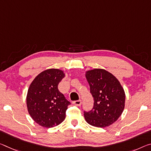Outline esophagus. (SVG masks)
<instances>
[{"label":"esophagus","mask_w":151,"mask_h":151,"mask_svg":"<svg viewBox=\"0 0 151 151\" xmlns=\"http://www.w3.org/2000/svg\"><path fill=\"white\" fill-rule=\"evenodd\" d=\"M73 104L76 106H81V104H82V102H81V100H76V101H73Z\"/></svg>","instance_id":"obj_1"}]
</instances>
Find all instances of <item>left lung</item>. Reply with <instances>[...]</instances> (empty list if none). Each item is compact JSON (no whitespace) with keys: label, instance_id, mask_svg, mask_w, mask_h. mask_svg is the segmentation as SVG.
<instances>
[{"label":"left lung","instance_id":"obj_1","mask_svg":"<svg viewBox=\"0 0 151 151\" xmlns=\"http://www.w3.org/2000/svg\"><path fill=\"white\" fill-rule=\"evenodd\" d=\"M90 93L94 99L91 110L84 111L90 125L105 128L114 123L125 106V93L119 81L104 69L95 68L86 73Z\"/></svg>","mask_w":151,"mask_h":151}]
</instances>
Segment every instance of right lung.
<instances>
[{
	"label": "right lung",
	"mask_w": 151,
	"mask_h": 151,
	"mask_svg": "<svg viewBox=\"0 0 151 151\" xmlns=\"http://www.w3.org/2000/svg\"><path fill=\"white\" fill-rule=\"evenodd\" d=\"M65 74L59 69H47L40 73L32 81L27 95L28 112L35 122L45 128L61 124L70 105L58 85Z\"/></svg>",
	"instance_id": "add662e5"
}]
</instances>
